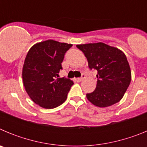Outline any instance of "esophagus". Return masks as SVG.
Segmentation results:
<instances>
[{"mask_svg": "<svg viewBox=\"0 0 147 147\" xmlns=\"http://www.w3.org/2000/svg\"><path fill=\"white\" fill-rule=\"evenodd\" d=\"M85 75L82 74V77L77 78V79H76V80H77V81H79V82H81L82 80H84V79H85Z\"/></svg>", "mask_w": 147, "mask_h": 147, "instance_id": "obj_1", "label": "esophagus"}]
</instances>
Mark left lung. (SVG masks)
<instances>
[{
	"label": "left lung",
	"mask_w": 147,
	"mask_h": 147,
	"mask_svg": "<svg viewBox=\"0 0 147 147\" xmlns=\"http://www.w3.org/2000/svg\"><path fill=\"white\" fill-rule=\"evenodd\" d=\"M86 57L90 70L97 71L94 91L86 94L93 105L106 107L123 98L131 82V71L125 54L103 42L77 45Z\"/></svg>",
	"instance_id": "8db88e82"
}]
</instances>
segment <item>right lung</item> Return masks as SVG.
<instances>
[{"label":"right lung","mask_w":147,"mask_h":147,"mask_svg":"<svg viewBox=\"0 0 147 147\" xmlns=\"http://www.w3.org/2000/svg\"><path fill=\"white\" fill-rule=\"evenodd\" d=\"M72 45L48 40L28 51L22 72L23 85L31 99L40 107L55 108L67 98L74 82L58 77L65 54Z\"/></svg>","instance_id":"add662e5"}]
</instances>
